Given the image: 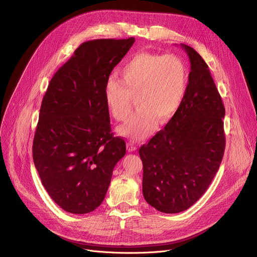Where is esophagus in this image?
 Wrapping results in <instances>:
<instances>
[{
    "label": "esophagus",
    "mask_w": 257,
    "mask_h": 257,
    "mask_svg": "<svg viewBox=\"0 0 257 257\" xmlns=\"http://www.w3.org/2000/svg\"><path fill=\"white\" fill-rule=\"evenodd\" d=\"M127 150H128V152H134V151L137 150V148L133 142H128L127 143Z\"/></svg>",
    "instance_id": "obj_1"
}]
</instances>
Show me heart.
<instances>
[{"instance_id": "obj_1", "label": "heart", "mask_w": 257, "mask_h": 257, "mask_svg": "<svg viewBox=\"0 0 257 257\" xmlns=\"http://www.w3.org/2000/svg\"><path fill=\"white\" fill-rule=\"evenodd\" d=\"M121 80L109 78L104 85V102L116 120L126 121L134 107L138 112L118 128L132 140L148 137L178 112L188 85V68L181 57L142 52L135 54L120 70Z\"/></svg>"}]
</instances>
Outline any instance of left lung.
Segmentation results:
<instances>
[{
	"instance_id": "1",
	"label": "left lung",
	"mask_w": 257,
	"mask_h": 257,
	"mask_svg": "<svg viewBox=\"0 0 257 257\" xmlns=\"http://www.w3.org/2000/svg\"><path fill=\"white\" fill-rule=\"evenodd\" d=\"M184 99L166 127L139 149L144 199L165 213L184 211L206 191L222 163L225 106L208 66L191 47Z\"/></svg>"
}]
</instances>
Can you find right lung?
I'll list each match as a JSON object with an SVG mask.
<instances>
[{
  "mask_svg": "<svg viewBox=\"0 0 257 257\" xmlns=\"http://www.w3.org/2000/svg\"><path fill=\"white\" fill-rule=\"evenodd\" d=\"M135 40L83 43L52 78L32 145L34 166L51 198L83 214L100 205L126 143L114 137L104 102L111 72Z\"/></svg>",
  "mask_w": 257,
  "mask_h": 257,
  "instance_id": "right-lung-1",
  "label": "right lung"
}]
</instances>
